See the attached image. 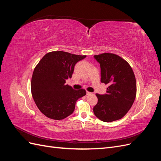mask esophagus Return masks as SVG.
Listing matches in <instances>:
<instances>
[{
    "label": "esophagus",
    "instance_id": "esophagus-1",
    "mask_svg": "<svg viewBox=\"0 0 161 161\" xmlns=\"http://www.w3.org/2000/svg\"><path fill=\"white\" fill-rule=\"evenodd\" d=\"M86 95H92V92H89V91H86Z\"/></svg>",
    "mask_w": 161,
    "mask_h": 161
}]
</instances>
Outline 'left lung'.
Masks as SVG:
<instances>
[{"instance_id":"obj_1","label":"left lung","mask_w":161,"mask_h":161,"mask_svg":"<svg viewBox=\"0 0 161 161\" xmlns=\"http://www.w3.org/2000/svg\"><path fill=\"white\" fill-rule=\"evenodd\" d=\"M100 64L101 82L109 84L107 94H96L98 102L93 112L105 122L120 119L132 106L136 96V81L129 63L112 53L95 55Z\"/></svg>"}]
</instances>
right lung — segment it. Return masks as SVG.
<instances>
[{
  "label": "right lung",
  "mask_w": 161,
  "mask_h": 161,
  "mask_svg": "<svg viewBox=\"0 0 161 161\" xmlns=\"http://www.w3.org/2000/svg\"><path fill=\"white\" fill-rule=\"evenodd\" d=\"M85 55H76L63 51L47 53L33 70L31 94L42 113L47 118L63 119L71 115L78 99L86 95L85 89L75 90L66 80L70 79L76 63Z\"/></svg>",
  "instance_id": "1"
}]
</instances>
